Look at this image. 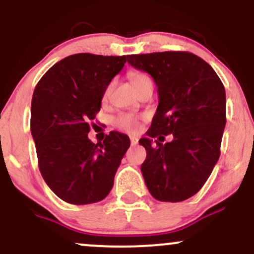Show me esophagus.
I'll list each match as a JSON object with an SVG mask.
<instances>
[{
    "mask_svg": "<svg viewBox=\"0 0 254 254\" xmlns=\"http://www.w3.org/2000/svg\"><path fill=\"white\" fill-rule=\"evenodd\" d=\"M136 144H138V138H136V136H130V145L134 146Z\"/></svg>",
    "mask_w": 254,
    "mask_h": 254,
    "instance_id": "1",
    "label": "esophagus"
}]
</instances>
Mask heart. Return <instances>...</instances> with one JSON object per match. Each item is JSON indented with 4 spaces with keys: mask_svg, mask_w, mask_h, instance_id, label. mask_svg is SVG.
<instances>
[{
    "mask_svg": "<svg viewBox=\"0 0 254 254\" xmlns=\"http://www.w3.org/2000/svg\"><path fill=\"white\" fill-rule=\"evenodd\" d=\"M130 81H132L134 89H138L140 85L144 84V82L151 81L149 76L144 73L134 72L130 74ZM110 92V86H108L105 89L103 93V98L105 99L109 95ZM114 126L120 128L121 130H125V132L128 133H135L139 128V116L133 115V114H120V115L116 116L114 119Z\"/></svg>",
    "mask_w": 254,
    "mask_h": 254,
    "instance_id": "heart-1",
    "label": "heart"
}]
</instances>
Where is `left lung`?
<instances>
[{
    "label": "left lung",
    "mask_w": 254,
    "mask_h": 254,
    "mask_svg": "<svg viewBox=\"0 0 254 254\" xmlns=\"http://www.w3.org/2000/svg\"><path fill=\"white\" fill-rule=\"evenodd\" d=\"M127 62L149 73L158 92L149 138L139 140L146 150L145 184L157 200H186L204 186L219 158L226 127L223 84L211 65L186 51L128 55ZM159 134H173L172 141L153 143Z\"/></svg>",
    "instance_id": "left-lung-1"
}]
</instances>
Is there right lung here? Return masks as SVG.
Returning a JSON list of instances; mask_svg holds the SVG:
<instances>
[{
	"label": "right lung",
	"instance_id": "right-lung-1",
	"mask_svg": "<svg viewBox=\"0 0 254 254\" xmlns=\"http://www.w3.org/2000/svg\"><path fill=\"white\" fill-rule=\"evenodd\" d=\"M126 61V56L75 54L54 64L37 84L31 133L38 167L49 189L67 203H97L113 189L129 138L114 130L93 144L87 134L105 89Z\"/></svg>",
	"mask_w": 254,
	"mask_h": 254
}]
</instances>
